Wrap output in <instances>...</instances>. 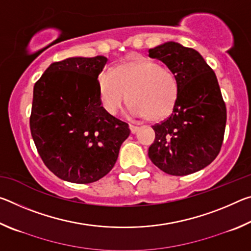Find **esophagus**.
<instances>
[{"label":"esophagus","instance_id":"esophagus-1","mask_svg":"<svg viewBox=\"0 0 251 251\" xmlns=\"http://www.w3.org/2000/svg\"><path fill=\"white\" fill-rule=\"evenodd\" d=\"M129 129L131 131V134H136L139 130V127L135 125H129Z\"/></svg>","mask_w":251,"mask_h":251}]
</instances>
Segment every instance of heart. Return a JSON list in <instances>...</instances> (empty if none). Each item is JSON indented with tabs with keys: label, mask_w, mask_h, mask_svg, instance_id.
<instances>
[{
	"label": "heart",
	"mask_w": 251,
	"mask_h": 251,
	"mask_svg": "<svg viewBox=\"0 0 251 251\" xmlns=\"http://www.w3.org/2000/svg\"><path fill=\"white\" fill-rule=\"evenodd\" d=\"M99 91L101 105L110 115H116L128 97L131 115L157 122L175 109L180 85L176 74L158 62L134 57L117 65L113 73L101 72Z\"/></svg>",
	"instance_id": "1"
}]
</instances>
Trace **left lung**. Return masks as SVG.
<instances>
[{
	"label": "left lung",
	"instance_id": "obj_1",
	"mask_svg": "<svg viewBox=\"0 0 251 251\" xmlns=\"http://www.w3.org/2000/svg\"><path fill=\"white\" fill-rule=\"evenodd\" d=\"M176 74L180 94L172 115L155 124L148 156L160 171L185 176L208 166L223 145L227 112L215 72L196 50L167 42L148 50Z\"/></svg>",
	"mask_w": 251,
	"mask_h": 251
}]
</instances>
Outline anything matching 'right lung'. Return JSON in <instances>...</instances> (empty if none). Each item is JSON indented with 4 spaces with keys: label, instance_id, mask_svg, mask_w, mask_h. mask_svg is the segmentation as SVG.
Here are the masks:
<instances>
[{
    "label": "right lung",
    "instance_id": "1",
    "mask_svg": "<svg viewBox=\"0 0 251 251\" xmlns=\"http://www.w3.org/2000/svg\"><path fill=\"white\" fill-rule=\"evenodd\" d=\"M104 56L70 57L50 64L34 85L29 126L42 160L75 184L103 178L115 165L128 124L101 106L99 75Z\"/></svg>",
    "mask_w": 251,
    "mask_h": 251
}]
</instances>
